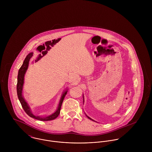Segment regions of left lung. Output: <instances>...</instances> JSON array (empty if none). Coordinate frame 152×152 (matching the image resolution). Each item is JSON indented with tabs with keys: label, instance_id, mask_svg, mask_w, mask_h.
<instances>
[{
	"label": "left lung",
	"instance_id": "8db88e82",
	"mask_svg": "<svg viewBox=\"0 0 152 152\" xmlns=\"http://www.w3.org/2000/svg\"><path fill=\"white\" fill-rule=\"evenodd\" d=\"M87 117H88V118H89V119H91V120H92V121H94V120H92V119H91V118H89V117H88V116H87Z\"/></svg>",
	"mask_w": 152,
	"mask_h": 152
}]
</instances>
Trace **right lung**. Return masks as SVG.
Masks as SVG:
<instances>
[{
  "mask_svg": "<svg viewBox=\"0 0 152 152\" xmlns=\"http://www.w3.org/2000/svg\"><path fill=\"white\" fill-rule=\"evenodd\" d=\"M33 56V53H31L30 54H28L27 57H26L23 64H22L21 67L20 68L19 70V72H18V83H17V93H18V98L20 102V104L22 105V108L24 109V110L25 111V112L30 116L31 117L33 118L36 119L37 120L39 121H51L53 119H55L56 118H57L58 117V116L59 115L60 113V109L61 108V105L63 102V100L65 98V95L67 93V91H65V92L63 94L61 98L60 99V104L58 105V108L57 109V110L53 113L52 115L48 116L47 117H44V118H42L40 116H35L34 115L31 110L29 108V107L28 106L27 102L25 101V100L24 99L23 97L22 96V88H23V83H24V74L26 73V70L27 69L28 66V63H29V61L31 58V57ZM41 57H42L41 56Z\"/></svg>",
  "mask_w": 152,
  "mask_h": 152,
  "instance_id": "add662e5",
  "label": "right lung"
}]
</instances>
